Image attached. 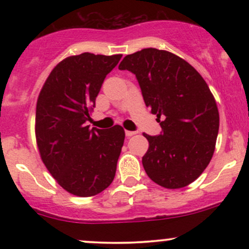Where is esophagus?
Returning <instances> with one entry per match:
<instances>
[{"label":"esophagus","mask_w":249,"mask_h":249,"mask_svg":"<svg viewBox=\"0 0 249 249\" xmlns=\"http://www.w3.org/2000/svg\"><path fill=\"white\" fill-rule=\"evenodd\" d=\"M137 133V131H125V134H126V137H132L134 134Z\"/></svg>","instance_id":"obj_1"}]
</instances>
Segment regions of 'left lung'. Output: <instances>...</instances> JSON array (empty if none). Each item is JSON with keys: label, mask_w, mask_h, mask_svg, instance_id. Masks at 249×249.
<instances>
[{"label": "left lung", "mask_w": 249, "mask_h": 249, "mask_svg": "<svg viewBox=\"0 0 249 249\" xmlns=\"http://www.w3.org/2000/svg\"><path fill=\"white\" fill-rule=\"evenodd\" d=\"M119 70L136 75L161 132L148 136L145 172L162 187L181 188L204 172L219 132L215 99L200 73L172 53L147 48L124 57Z\"/></svg>", "instance_id": "8db88e82"}]
</instances>
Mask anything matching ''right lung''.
Instances as JSON below:
<instances>
[{"mask_svg": "<svg viewBox=\"0 0 249 249\" xmlns=\"http://www.w3.org/2000/svg\"><path fill=\"white\" fill-rule=\"evenodd\" d=\"M121 58L90 53L68 57L53 68L37 99L41 158L56 181L73 196H96L115 178L124 128H90L87 122L105 77Z\"/></svg>", "mask_w": 249, "mask_h": 249, "instance_id": "1", "label": "right lung"}]
</instances>
